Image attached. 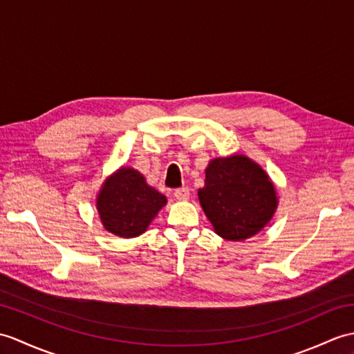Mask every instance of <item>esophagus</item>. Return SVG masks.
I'll return each mask as SVG.
<instances>
[{
	"label": "esophagus",
	"instance_id": "obj_1",
	"mask_svg": "<svg viewBox=\"0 0 354 354\" xmlns=\"http://www.w3.org/2000/svg\"><path fill=\"white\" fill-rule=\"evenodd\" d=\"M174 194H175L178 201H188V199H190V190H188L187 187L178 188V190H175Z\"/></svg>",
	"mask_w": 354,
	"mask_h": 354
}]
</instances>
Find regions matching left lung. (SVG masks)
Masks as SVG:
<instances>
[{
	"label": "left lung",
	"instance_id": "obj_1",
	"mask_svg": "<svg viewBox=\"0 0 354 354\" xmlns=\"http://www.w3.org/2000/svg\"><path fill=\"white\" fill-rule=\"evenodd\" d=\"M197 196L214 232L227 241H244L259 234L279 205L276 185L267 171L243 153L212 158Z\"/></svg>",
	"mask_w": 354,
	"mask_h": 354
}]
</instances>
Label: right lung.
<instances>
[{
	"instance_id": "add662e5",
	"label": "right lung",
	"mask_w": 354,
	"mask_h": 354,
	"mask_svg": "<svg viewBox=\"0 0 354 354\" xmlns=\"http://www.w3.org/2000/svg\"><path fill=\"white\" fill-rule=\"evenodd\" d=\"M166 203V196L147 184L138 170L127 166L106 178L96 194L104 229L120 238L145 234Z\"/></svg>"
}]
</instances>
